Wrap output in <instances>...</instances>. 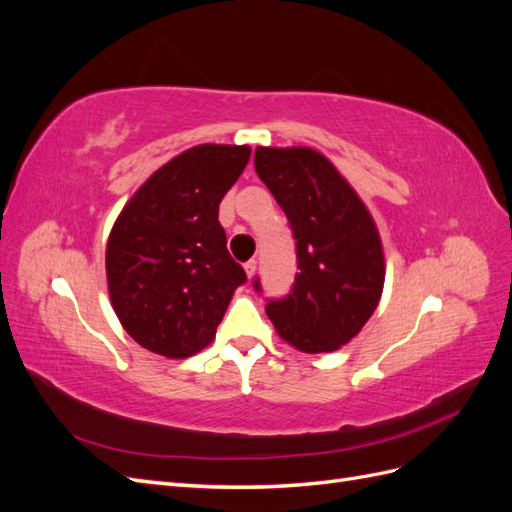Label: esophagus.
Segmentation results:
<instances>
[{
  "label": "esophagus",
  "instance_id": "34e87169",
  "mask_svg": "<svg viewBox=\"0 0 512 512\" xmlns=\"http://www.w3.org/2000/svg\"><path fill=\"white\" fill-rule=\"evenodd\" d=\"M256 267H258V262H256V260H247V262H245L243 269H245L247 277H254V275H256Z\"/></svg>",
  "mask_w": 512,
  "mask_h": 512
}]
</instances>
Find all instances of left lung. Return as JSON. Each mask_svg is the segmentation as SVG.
<instances>
[{"label":"left lung","instance_id":"obj_1","mask_svg":"<svg viewBox=\"0 0 512 512\" xmlns=\"http://www.w3.org/2000/svg\"><path fill=\"white\" fill-rule=\"evenodd\" d=\"M254 166L290 222L299 273L267 316L286 344L333 352L359 335L384 288L374 218L333 162L312 147H256ZM254 288L260 290L258 280Z\"/></svg>","mask_w":512,"mask_h":512}]
</instances>
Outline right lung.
<instances>
[{"label":"right lung","instance_id":"right-lung-1","mask_svg":"<svg viewBox=\"0 0 512 512\" xmlns=\"http://www.w3.org/2000/svg\"><path fill=\"white\" fill-rule=\"evenodd\" d=\"M250 153L247 145L185 149L134 192L108 235V297L121 327L166 359L207 348L245 282L218 215Z\"/></svg>","mask_w":512,"mask_h":512}]
</instances>
